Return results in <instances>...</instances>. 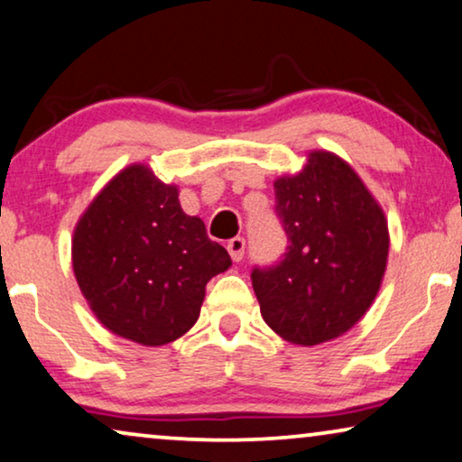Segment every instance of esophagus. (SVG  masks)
I'll list each match as a JSON object with an SVG mask.
<instances>
[{"label": "esophagus", "mask_w": 462, "mask_h": 462, "mask_svg": "<svg viewBox=\"0 0 462 462\" xmlns=\"http://www.w3.org/2000/svg\"><path fill=\"white\" fill-rule=\"evenodd\" d=\"M245 249H246V243H245L243 236H236V238L228 240V253H230L232 261H243Z\"/></svg>", "instance_id": "34e87169"}]
</instances>
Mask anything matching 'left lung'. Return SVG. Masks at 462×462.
Here are the masks:
<instances>
[{"mask_svg":"<svg viewBox=\"0 0 462 462\" xmlns=\"http://www.w3.org/2000/svg\"><path fill=\"white\" fill-rule=\"evenodd\" d=\"M275 216L288 246L251 272L261 315L282 338L313 346L359 321L382 286L388 261L383 211L346 162L309 153L297 176L273 182Z\"/></svg>","mask_w":462,"mask_h":462,"instance_id":"left-lung-1","label":"left lung"}]
</instances>
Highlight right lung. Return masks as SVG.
Segmentation results:
<instances>
[{"instance_id":"obj_1","label":"right lung","mask_w":462,"mask_h":462,"mask_svg":"<svg viewBox=\"0 0 462 462\" xmlns=\"http://www.w3.org/2000/svg\"><path fill=\"white\" fill-rule=\"evenodd\" d=\"M178 189L130 165L88 205L74 230L72 265L82 294L109 332L162 346L195 326L213 275L230 267Z\"/></svg>"}]
</instances>
